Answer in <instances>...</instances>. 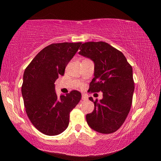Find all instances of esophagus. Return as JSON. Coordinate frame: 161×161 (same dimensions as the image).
Returning a JSON list of instances; mask_svg holds the SVG:
<instances>
[{
	"label": "esophagus",
	"instance_id": "34e87169",
	"mask_svg": "<svg viewBox=\"0 0 161 161\" xmlns=\"http://www.w3.org/2000/svg\"><path fill=\"white\" fill-rule=\"evenodd\" d=\"M82 100H88V97L86 95H85V94H82Z\"/></svg>",
	"mask_w": 161,
	"mask_h": 161
}]
</instances>
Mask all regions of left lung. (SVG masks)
<instances>
[{
    "mask_svg": "<svg viewBox=\"0 0 161 161\" xmlns=\"http://www.w3.org/2000/svg\"><path fill=\"white\" fill-rule=\"evenodd\" d=\"M94 63V78L89 92H103V99L94 101L92 113L86 119L92 129L108 134L125 122L132 105L135 86L133 69L122 52L104 42L82 44L78 53Z\"/></svg>",
    "mask_w": 161,
    "mask_h": 161,
    "instance_id": "obj_1",
    "label": "left lung"
}]
</instances>
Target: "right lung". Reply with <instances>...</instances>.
Segmentation results:
<instances>
[{
  "mask_svg": "<svg viewBox=\"0 0 161 161\" xmlns=\"http://www.w3.org/2000/svg\"><path fill=\"white\" fill-rule=\"evenodd\" d=\"M81 42L54 43L41 50L23 75L22 95L28 117L41 133L58 135L69 125V114L81 99L73 90L57 96L55 81L64 75L65 68L78 51Z\"/></svg>",
  "mask_w": 161,
  "mask_h": 161,
  "instance_id": "right-lung-1",
  "label": "right lung"
}]
</instances>
